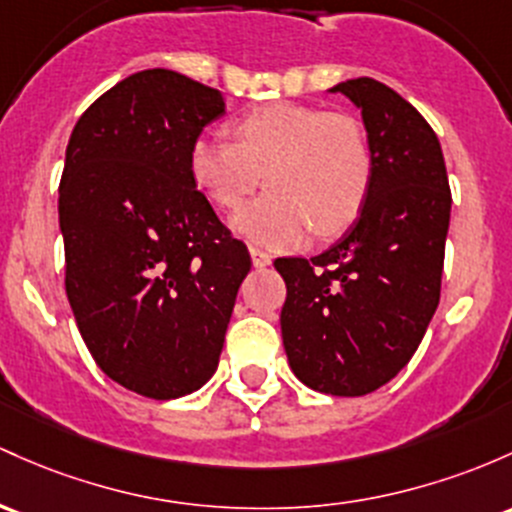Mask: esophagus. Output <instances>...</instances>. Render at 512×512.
<instances>
[{
  "label": "esophagus",
  "instance_id": "obj_1",
  "mask_svg": "<svg viewBox=\"0 0 512 512\" xmlns=\"http://www.w3.org/2000/svg\"><path fill=\"white\" fill-rule=\"evenodd\" d=\"M250 257H252V265H255L257 269L269 267V265H272V260H274V257L269 255V252L260 250V247H250Z\"/></svg>",
  "mask_w": 512,
  "mask_h": 512
}]
</instances>
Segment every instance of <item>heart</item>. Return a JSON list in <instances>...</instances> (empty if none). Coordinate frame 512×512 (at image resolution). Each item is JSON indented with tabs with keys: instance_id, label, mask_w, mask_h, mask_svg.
<instances>
[{
	"instance_id": "heart-1",
	"label": "heart",
	"mask_w": 512,
	"mask_h": 512,
	"mask_svg": "<svg viewBox=\"0 0 512 512\" xmlns=\"http://www.w3.org/2000/svg\"><path fill=\"white\" fill-rule=\"evenodd\" d=\"M233 143L199 136L189 174L223 211L238 209L265 174L267 194L233 216V228L267 247L299 245L316 233L338 235L362 213L374 160L355 116L318 106H257L230 123Z\"/></svg>"
}]
</instances>
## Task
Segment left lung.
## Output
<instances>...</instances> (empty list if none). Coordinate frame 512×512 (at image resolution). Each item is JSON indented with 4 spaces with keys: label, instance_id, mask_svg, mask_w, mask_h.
<instances>
[{
    "label": "left lung",
    "instance_id": "obj_1",
    "mask_svg": "<svg viewBox=\"0 0 512 512\" xmlns=\"http://www.w3.org/2000/svg\"><path fill=\"white\" fill-rule=\"evenodd\" d=\"M362 111L374 177L357 223L323 255L279 257L289 367L313 391L364 396L401 372L440 303L447 167L430 123L372 77L335 84Z\"/></svg>",
    "mask_w": 512,
    "mask_h": 512
}]
</instances>
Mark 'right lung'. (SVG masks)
I'll list each match as a JSON object with an SVG mask.
<instances>
[{"label":"right lung","instance_id":"obj_1","mask_svg":"<svg viewBox=\"0 0 512 512\" xmlns=\"http://www.w3.org/2000/svg\"><path fill=\"white\" fill-rule=\"evenodd\" d=\"M223 114L218 89L155 67L101 94L67 143V301L101 372L155 401L211 379L252 267L189 174V148Z\"/></svg>","mask_w":512,"mask_h":512}]
</instances>
